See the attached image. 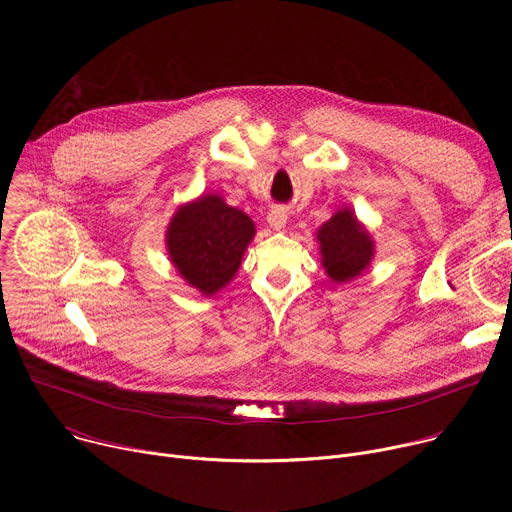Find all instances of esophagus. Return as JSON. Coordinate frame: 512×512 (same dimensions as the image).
<instances>
[{"instance_id":"34e87169","label":"esophagus","mask_w":512,"mask_h":512,"mask_svg":"<svg viewBox=\"0 0 512 512\" xmlns=\"http://www.w3.org/2000/svg\"><path fill=\"white\" fill-rule=\"evenodd\" d=\"M267 223H269V227H271V229L281 231V229L285 227V223H287V212H285L283 208H273V210H269V214H267Z\"/></svg>"}]
</instances>
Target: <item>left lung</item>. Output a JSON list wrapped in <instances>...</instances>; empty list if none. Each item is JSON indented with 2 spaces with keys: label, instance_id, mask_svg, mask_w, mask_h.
I'll use <instances>...</instances> for the list:
<instances>
[{
  "label": "left lung",
  "instance_id": "obj_1",
  "mask_svg": "<svg viewBox=\"0 0 512 512\" xmlns=\"http://www.w3.org/2000/svg\"><path fill=\"white\" fill-rule=\"evenodd\" d=\"M320 263L334 283H346L362 275L375 259V239L354 210L342 204L316 231Z\"/></svg>",
  "mask_w": 512,
  "mask_h": 512
}]
</instances>
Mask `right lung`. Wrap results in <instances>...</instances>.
Listing matches in <instances>:
<instances>
[{
	"label": "right lung",
	"mask_w": 512,
	"mask_h": 512,
	"mask_svg": "<svg viewBox=\"0 0 512 512\" xmlns=\"http://www.w3.org/2000/svg\"><path fill=\"white\" fill-rule=\"evenodd\" d=\"M255 237V223L221 194H200L176 208L166 229V251L178 275L210 298L237 275Z\"/></svg>",
	"instance_id": "obj_1"
}]
</instances>
